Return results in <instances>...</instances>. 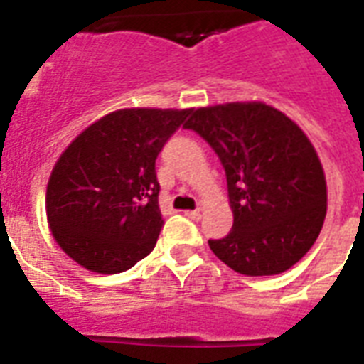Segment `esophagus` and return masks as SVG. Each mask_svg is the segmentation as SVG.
Instances as JSON below:
<instances>
[{
  "instance_id": "34e87169",
  "label": "esophagus",
  "mask_w": 364,
  "mask_h": 364,
  "mask_svg": "<svg viewBox=\"0 0 364 364\" xmlns=\"http://www.w3.org/2000/svg\"><path fill=\"white\" fill-rule=\"evenodd\" d=\"M185 215L191 217V219H194V221H198V219H202V217H204V210H202V208H196V210H193V211H185Z\"/></svg>"
}]
</instances>
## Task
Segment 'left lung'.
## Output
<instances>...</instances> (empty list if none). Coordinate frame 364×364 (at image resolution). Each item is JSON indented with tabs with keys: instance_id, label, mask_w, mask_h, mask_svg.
Segmentation results:
<instances>
[{
	"instance_id": "8db88e82",
	"label": "left lung",
	"mask_w": 364,
	"mask_h": 364,
	"mask_svg": "<svg viewBox=\"0 0 364 364\" xmlns=\"http://www.w3.org/2000/svg\"><path fill=\"white\" fill-rule=\"evenodd\" d=\"M227 173L232 230L211 251L243 276H276L304 257L327 215V183L316 149L282 111L260 102L193 111Z\"/></svg>"
}]
</instances>
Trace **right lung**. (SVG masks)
Listing matches in <instances>:
<instances>
[{
	"label": "right lung",
	"instance_id": "1",
	"mask_svg": "<svg viewBox=\"0 0 364 364\" xmlns=\"http://www.w3.org/2000/svg\"><path fill=\"white\" fill-rule=\"evenodd\" d=\"M191 109H121L70 143L47 185V219L71 259L119 274L156 245L164 219L154 162Z\"/></svg>",
	"mask_w": 364,
	"mask_h": 364
}]
</instances>
